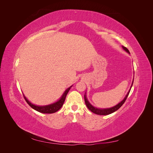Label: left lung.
I'll list each match as a JSON object with an SVG mask.
<instances>
[{"mask_svg":"<svg viewBox=\"0 0 153 153\" xmlns=\"http://www.w3.org/2000/svg\"><path fill=\"white\" fill-rule=\"evenodd\" d=\"M123 48H124V50H125L127 52L129 53V50L128 49L125 47H123ZM132 84H133V82ZM133 84L131 85V87H132ZM129 92H130V90H129V91L128 92L127 95L126 96V97H125L124 99L121 101V103H119L118 105H115V106H114V107H112V108H106V109H100V108H95L94 107V106H92L89 103V101H88V100H87V98H86V96L84 95V100H85V105L86 106H87V108H89V110H91L92 112H93L96 114H98V115H108V114H112L114 112H115V111L117 110L124 103L125 101H126L128 96V94L129 93Z\"/></svg>","mask_w":153,"mask_h":153,"instance_id":"1","label":"left lung"}]
</instances>
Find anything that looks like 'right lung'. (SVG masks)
Here are the masks:
<instances>
[{"label": "right lung", "instance_id": "add662e5", "mask_svg": "<svg viewBox=\"0 0 153 153\" xmlns=\"http://www.w3.org/2000/svg\"><path fill=\"white\" fill-rule=\"evenodd\" d=\"M71 87H69L68 89H67L65 91L64 93L62 96L61 98L58 101H57L56 103H55L52 105H49L47 106H41L34 105L33 104H32L30 102H29V101L26 99V98L24 96V97L25 98V100L26 101V102L29 104V105L30 106V107L36 110V111H38V112H39L41 113H43V114H53V113L57 112V111L62 107L64 103V101H65L67 94L68 93V92H69V89H70Z\"/></svg>", "mask_w": 153, "mask_h": 153}]
</instances>
